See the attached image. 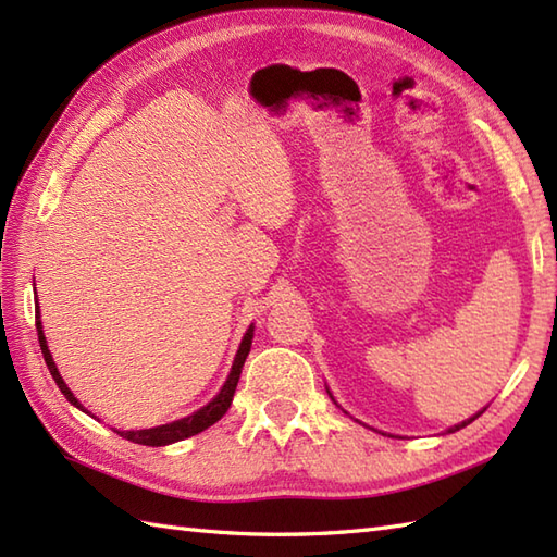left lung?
Instances as JSON below:
<instances>
[{
  "label": "left lung",
  "instance_id": "obj_1",
  "mask_svg": "<svg viewBox=\"0 0 557 557\" xmlns=\"http://www.w3.org/2000/svg\"><path fill=\"white\" fill-rule=\"evenodd\" d=\"M479 417H481V411H479V413H476V417H471V419H469V421H461V423H459V425H455V429H449V433H455V431H459V429H465V425H469V423H471V421H474V419H479Z\"/></svg>",
  "mask_w": 557,
  "mask_h": 557
}]
</instances>
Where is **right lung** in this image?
<instances>
[{
	"instance_id": "1",
	"label": "right lung",
	"mask_w": 557,
	"mask_h": 557,
	"mask_svg": "<svg viewBox=\"0 0 557 557\" xmlns=\"http://www.w3.org/2000/svg\"><path fill=\"white\" fill-rule=\"evenodd\" d=\"M35 327H38V339H40V349H42V357H45V363L47 369H50L54 383L59 385V389H62L64 397L71 401V405L81 407V401L74 397V393L66 387V383L62 381V375H59L57 366L52 361V354L50 349H47V342H45V335H42V323H40V313L35 315ZM251 339H253V325L246 330V335L242 339V347L239 351H236L234 357V363H232V373L227 377V383L222 385L220 395L210 401V405H206L203 409H198L196 413H191V417L186 419H180L174 423H164V425H158V429H144V431H116L122 437H126V441L132 443H138V445H148V447H160V445H170V443H176V441H184V437H191L200 431H206L208 425H212L215 421H220L224 417V411L230 409L232 405V397H234V389H236V383H239V375H242V369H244V361L248 357V351H251Z\"/></svg>"
}]
</instances>
